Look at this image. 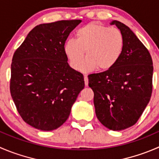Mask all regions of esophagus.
Here are the masks:
<instances>
[{
    "label": "esophagus",
    "instance_id": "obj_1",
    "mask_svg": "<svg viewBox=\"0 0 159 159\" xmlns=\"http://www.w3.org/2000/svg\"><path fill=\"white\" fill-rule=\"evenodd\" d=\"M84 84H85V85L87 86L88 84H89V78H88V77L86 76V75H84Z\"/></svg>",
    "mask_w": 159,
    "mask_h": 159
}]
</instances>
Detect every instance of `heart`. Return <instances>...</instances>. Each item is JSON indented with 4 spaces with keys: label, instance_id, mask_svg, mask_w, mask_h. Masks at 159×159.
Returning a JSON list of instances; mask_svg holds the SVG:
<instances>
[{
    "label": "heart",
    "instance_id": "obj_1",
    "mask_svg": "<svg viewBox=\"0 0 159 159\" xmlns=\"http://www.w3.org/2000/svg\"><path fill=\"white\" fill-rule=\"evenodd\" d=\"M124 38L120 30L91 22L78 29L76 40L70 39L64 45V52L70 67L79 68L84 52L86 59L80 67L82 72H90L97 67L107 70L113 67L122 56Z\"/></svg>",
    "mask_w": 159,
    "mask_h": 159
}]
</instances>
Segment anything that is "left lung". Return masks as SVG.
I'll return each instance as SVG.
<instances>
[{"mask_svg": "<svg viewBox=\"0 0 159 159\" xmlns=\"http://www.w3.org/2000/svg\"><path fill=\"white\" fill-rule=\"evenodd\" d=\"M124 38L122 56L113 67L88 76L95 114L103 126L121 130L134 125L152 92L153 63L148 49L128 26L112 21Z\"/></svg>", "mask_w": 159, "mask_h": 159, "instance_id": "obj_1", "label": "left lung"}]
</instances>
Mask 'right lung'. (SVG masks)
<instances>
[{"mask_svg":"<svg viewBox=\"0 0 159 159\" xmlns=\"http://www.w3.org/2000/svg\"><path fill=\"white\" fill-rule=\"evenodd\" d=\"M81 21L36 25L13 55L11 95L23 120L38 130L61 127L84 87V76L69 66L64 52L69 34Z\"/></svg>","mask_w":159,"mask_h":159,"instance_id":"1","label":"right lung"}]
</instances>
